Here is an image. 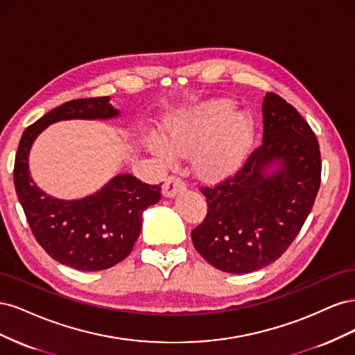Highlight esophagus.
Listing matches in <instances>:
<instances>
[{"mask_svg": "<svg viewBox=\"0 0 355 355\" xmlns=\"http://www.w3.org/2000/svg\"><path fill=\"white\" fill-rule=\"evenodd\" d=\"M185 189V184L176 176H168L163 185V196L167 198L176 197L180 191Z\"/></svg>", "mask_w": 355, "mask_h": 355, "instance_id": "obj_1", "label": "esophagus"}]
</instances>
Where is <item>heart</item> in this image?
Here are the masks:
<instances>
[{"mask_svg":"<svg viewBox=\"0 0 355 355\" xmlns=\"http://www.w3.org/2000/svg\"><path fill=\"white\" fill-rule=\"evenodd\" d=\"M228 98L202 101L171 116L164 124V141L146 137V148L163 161L194 153L192 163L198 175L218 178L239 167L253 144L254 123L249 112L234 111Z\"/></svg>","mask_w":355,"mask_h":355,"instance_id":"obj_1","label":"heart"}]
</instances>
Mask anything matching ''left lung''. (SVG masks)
<instances>
[{"instance_id": "obj_1", "label": "left lung", "mask_w": 355, "mask_h": 355, "mask_svg": "<svg viewBox=\"0 0 355 355\" xmlns=\"http://www.w3.org/2000/svg\"><path fill=\"white\" fill-rule=\"evenodd\" d=\"M262 115V145L234 178L201 188L207 214L191 232L204 259L231 274L275 262L302 228L320 188V146L302 115L275 93H266Z\"/></svg>"}]
</instances>
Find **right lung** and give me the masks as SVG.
Masks as SVG:
<instances>
[{"mask_svg": "<svg viewBox=\"0 0 355 355\" xmlns=\"http://www.w3.org/2000/svg\"><path fill=\"white\" fill-rule=\"evenodd\" d=\"M118 115L110 96L71 101L29 125L19 142L13 178L31 231L53 259L78 271L106 270L130 254L141 234L145 209L161 198L159 185H146L123 173L92 196L60 200L41 191L31 178L29 153L50 124L111 120Z\"/></svg>", "mask_w": 355, "mask_h": 355, "instance_id": "obj_1", "label": "right lung"}]
</instances>
